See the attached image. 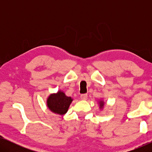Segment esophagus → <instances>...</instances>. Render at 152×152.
<instances>
[{
    "instance_id": "34e87169",
    "label": "esophagus",
    "mask_w": 152,
    "mask_h": 152,
    "mask_svg": "<svg viewBox=\"0 0 152 152\" xmlns=\"http://www.w3.org/2000/svg\"><path fill=\"white\" fill-rule=\"evenodd\" d=\"M80 98L81 99H82V100H86L88 98V95L86 94V93H84V94H82L80 95Z\"/></svg>"
}]
</instances>
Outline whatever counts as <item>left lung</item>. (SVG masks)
I'll return each mask as SVG.
<instances>
[{"label": "left lung", "instance_id": "8db88e82", "mask_svg": "<svg viewBox=\"0 0 152 152\" xmlns=\"http://www.w3.org/2000/svg\"><path fill=\"white\" fill-rule=\"evenodd\" d=\"M99 106H100V108H102L104 106V102H103V101H100L99 102Z\"/></svg>", "mask_w": 152, "mask_h": 152}]
</instances>
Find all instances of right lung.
Returning a JSON list of instances; mask_svg holds the SVG:
<instances>
[{"instance_id":"add662e5","label":"right lung","mask_w":152,"mask_h":152,"mask_svg":"<svg viewBox=\"0 0 152 152\" xmlns=\"http://www.w3.org/2000/svg\"><path fill=\"white\" fill-rule=\"evenodd\" d=\"M72 101L71 97L66 96L65 93L59 91L57 93L50 95L47 100V105L49 109L54 113L64 115L68 111Z\"/></svg>"}]
</instances>
